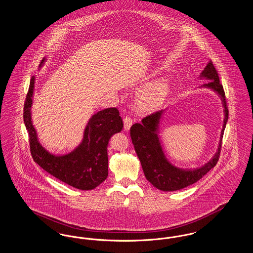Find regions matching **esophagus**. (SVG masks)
I'll return each instance as SVG.
<instances>
[{
    "mask_svg": "<svg viewBox=\"0 0 253 253\" xmlns=\"http://www.w3.org/2000/svg\"><path fill=\"white\" fill-rule=\"evenodd\" d=\"M123 123H124V129H125L126 131H128V130L130 129V127L132 126V120L130 117H125V118L123 119Z\"/></svg>",
    "mask_w": 253,
    "mask_h": 253,
    "instance_id": "esophagus-1",
    "label": "esophagus"
}]
</instances>
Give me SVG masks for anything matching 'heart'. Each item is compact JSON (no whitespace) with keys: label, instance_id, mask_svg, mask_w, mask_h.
<instances>
[{"label":"heart","instance_id":"1","mask_svg":"<svg viewBox=\"0 0 253 253\" xmlns=\"http://www.w3.org/2000/svg\"><path fill=\"white\" fill-rule=\"evenodd\" d=\"M169 83L165 79H160L149 83L140 90L138 98L147 106H151L157 103L161 98L167 94Z\"/></svg>","mask_w":253,"mask_h":253}]
</instances>
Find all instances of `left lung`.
<instances>
[{
	"instance_id": "obj_1",
	"label": "left lung",
	"mask_w": 253,
	"mask_h": 253,
	"mask_svg": "<svg viewBox=\"0 0 253 253\" xmlns=\"http://www.w3.org/2000/svg\"><path fill=\"white\" fill-rule=\"evenodd\" d=\"M200 79L210 81L202 86L213 90L219 95L225 113L223 129L221 131L216 154L204 166L193 169L177 168L167 159L158 137L159 122L165 110H160L148 115L142 119L140 123H134L130 129L132 144L140 160L145 177L160 191L173 192L192 185L201 179L209 170L213 168L219 159L224 130L229 119V110L223 85L220 84L219 76L212 61H210L207 64L200 75Z\"/></svg>"
}]
</instances>
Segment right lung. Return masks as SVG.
<instances>
[{
    "label": "right lung",
    "instance_id": "1",
    "mask_svg": "<svg viewBox=\"0 0 253 253\" xmlns=\"http://www.w3.org/2000/svg\"><path fill=\"white\" fill-rule=\"evenodd\" d=\"M44 60H42L40 67ZM34 86L35 78L32 77L24 107V124L29 134L30 152L34 161L51 175L76 189L83 191L95 189L108 176L109 139L114 133L121 132L123 127L119 110L104 109L93 115L85 127L82 143L67 155L55 156L40 143L32 124Z\"/></svg>",
    "mask_w": 253,
    "mask_h": 253
}]
</instances>
